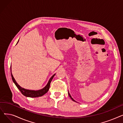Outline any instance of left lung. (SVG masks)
I'll return each instance as SVG.
<instances>
[{"mask_svg": "<svg viewBox=\"0 0 123 123\" xmlns=\"http://www.w3.org/2000/svg\"><path fill=\"white\" fill-rule=\"evenodd\" d=\"M68 94H69V97H70L71 98V99L72 100V101H74V102H76V101H75V100H74V99H73L72 98L71 96V95L70 94V93H69V92H68Z\"/></svg>", "mask_w": 123, "mask_h": 123, "instance_id": "8db88e82", "label": "left lung"}]
</instances>
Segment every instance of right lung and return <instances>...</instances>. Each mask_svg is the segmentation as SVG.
Masks as SVG:
<instances>
[{
  "mask_svg": "<svg viewBox=\"0 0 123 123\" xmlns=\"http://www.w3.org/2000/svg\"><path fill=\"white\" fill-rule=\"evenodd\" d=\"M19 42V40L17 43ZM11 69V75L12 77V79L13 82H14V83L15 84L16 86L17 87V88L20 90V91L21 92V93L25 96L27 97H31V98H36V97H41L44 95L45 94H46L49 89L50 88V83L52 81V80L53 79V77L55 75V74H54L52 76L51 78H50L48 83L47 84V85L45 86L43 88L40 89V90H28V89H24L21 86H19L18 85V84L16 82V80H15L14 78L13 77V76L12 72H11V67H10Z\"/></svg>",
  "mask_w": 123,
  "mask_h": 123,
  "instance_id": "right-lung-1",
  "label": "right lung"
}]
</instances>
